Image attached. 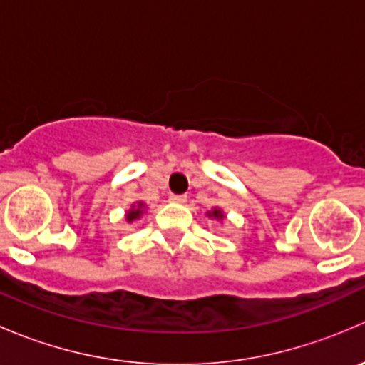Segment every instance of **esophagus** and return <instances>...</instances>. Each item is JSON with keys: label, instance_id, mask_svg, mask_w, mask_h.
Segmentation results:
<instances>
[{"label": "esophagus", "instance_id": "obj_1", "mask_svg": "<svg viewBox=\"0 0 365 365\" xmlns=\"http://www.w3.org/2000/svg\"><path fill=\"white\" fill-rule=\"evenodd\" d=\"M169 201H171V203L183 205L187 201V196L185 194H171V196H169Z\"/></svg>", "mask_w": 365, "mask_h": 365}]
</instances>
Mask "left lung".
Here are the masks:
<instances>
[{"label":"left lung","instance_id":"1","mask_svg":"<svg viewBox=\"0 0 365 365\" xmlns=\"http://www.w3.org/2000/svg\"><path fill=\"white\" fill-rule=\"evenodd\" d=\"M208 215H213V217H219V219H222V213H220V210H213V212H210Z\"/></svg>","mask_w":365,"mask_h":365}]
</instances>
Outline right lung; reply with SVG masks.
<instances>
[{"mask_svg": "<svg viewBox=\"0 0 365 365\" xmlns=\"http://www.w3.org/2000/svg\"><path fill=\"white\" fill-rule=\"evenodd\" d=\"M141 203H139L138 205V208H132L130 210V212H128L127 213V220H134V219H138V217L139 215H141V213H143V210H141Z\"/></svg>", "mask_w": 365, "mask_h": 365, "instance_id": "obj_1", "label": "right lung"}]
</instances>
